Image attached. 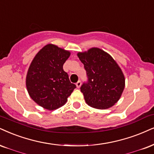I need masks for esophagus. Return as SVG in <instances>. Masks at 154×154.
Segmentation results:
<instances>
[{
    "label": "esophagus",
    "mask_w": 154,
    "mask_h": 154,
    "mask_svg": "<svg viewBox=\"0 0 154 154\" xmlns=\"http://www.w3.org/2000/svg\"><path fill=\"white\" fill-rule=\"evenodd\" d=\"M75 85H76L77 88H80V87H81V82L80 81H78V82L76 83V84H75Z\"/></svg>",
    "instance_id": "34e87169"
}]
</instances>
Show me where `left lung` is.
Returning a JSON list of instances; mask_svg holds the SVG:
<instances>
[{
    "instance_id": "obj_1",
    "label": "left lung",
    "mask_w": 154,
    "mask_h": 154,
    "mask_svg": "<svg viewBox=\"0 0 154 154\" xmlns=\"http://www.w3.org/2000/svg\"><path fill=\"white\" fill-rule=\"evenodd\" d=\"M88 81L81 86L88 106L98 109L111 107L120 98L125 87L123 72L113 58L98 48L79 53Z\"/></svg>"
}]
</instances>
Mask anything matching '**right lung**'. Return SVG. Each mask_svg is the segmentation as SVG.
<instances>
[{
	"mask_svg": "<svg viewBox=\"0 0 154 154\" xmlns=\"http://www.w3.org/2000/svg\"><path fill=\"white\" fill-rule=\"evenodd\" d=\"M69 51L53 44L46 45L35 55L28 68L26 87L31 98L45 109L63 106L76 88L71 83L63 66Z\"/></svg>",
	"mask_w": 154,
	"mask_h": 154,
	"instance_id": "add662e5",
	"label": "right lung"
}]
</instances>
